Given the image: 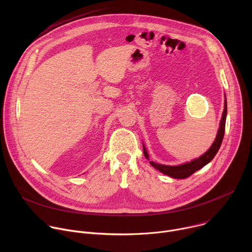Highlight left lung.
<instances>
[{
	"mask_svg": "<svg viewBox=\"0 0 252 252\" xmlns=\"http://www.w3.org/2000/svg\"><path fill=\"white\" fill-rule=\"evenodd\" d=\"M226 115H227V101H226V96L224 94V109H223V113L221 116V120L220 123V128L218 130V134L217 137H215L214 141L212 142V145L210 146V148L199 158H194L190 161L178 164V165H165V164H160V163H157L155 161H150V163L158 170H159L161 173L166 174L172 178H178V179H184L187 178L189 176H190L192 173H194L196 170L202 168L204 165H206L207 163H209L213 158L215 157V155L218 154L221 142L224 136V130H225V121H226ZM143 146V155H145L147 159H150L148 151L145 147V145L142 143Z\"/></svg>",
	"mask_w": 252,
	"mask_h": 252,
	"instance_id": "left-lung-1",
	"label": "left lung"
}]
</instances>
